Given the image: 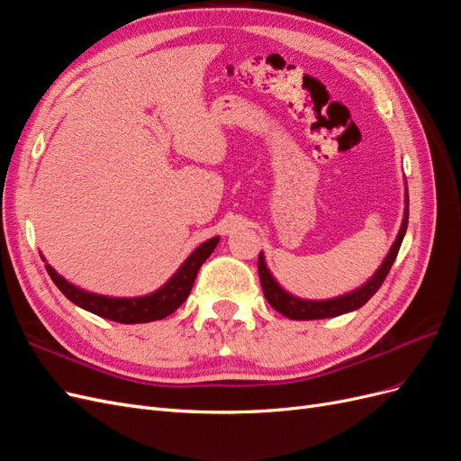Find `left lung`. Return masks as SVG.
Here are the masks:
<instances>
[{
  "label": "left lung",
  "mask_w": 461,
  "mask_h": 461,
  "mask_svg": "<svg viewBox=\"0 0 461 461\" xmlns=\"http://www.w3.org/2000/svg\"><path fill=\"white\" fill-rule=\"evenodd\" d=\"M406 202H408V198H406ZM408 215H410V212H408V207H406V215H403V222H402L400 232H398V239H396L393 249H390V252H388L386 259L383 261L381 269L373 275L371 281H367L359 290L352 292V294H346V296L334 298V300L308 302V300H300V298H294V296L286 294V292L275 283V278L271 276L267 265H265L263 256L259 254L258 273H259V281H261L265 300H267L271 308L276 310L278 313H283L288 319H298V321L300 319L305 321V319L337 317V315H342V313H348V312H354V310L361 308V305L367 303L371 300V296L375 294V292L381 288V285L384 283V278H386L390 267H393V263H394V259L398 256V249H400L402 240H403V234H406V229H408Z\"/></svg>",
  "instance_id": "8db88e82"
}]
</instances>
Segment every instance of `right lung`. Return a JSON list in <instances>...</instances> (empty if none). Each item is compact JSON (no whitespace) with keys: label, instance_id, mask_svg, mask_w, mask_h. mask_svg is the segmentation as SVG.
<instances>
[{"label":"right lung","instance_id":"right-lung-1","mask_svg":"<svg viewBox=\"0 0 461 461\" xmlns=\"http://www.w3.org/2000/svg\"><path fill=\"white\" fill-rule=\"evenodd\" d=\"M217 242H219V236L203 242L200 248H196V252L190 254V258L183 263V267L171 276L169 283H167L163 288H159L158 292H153V294L142 296V298H107L100 294H90V292L80 290L71 283H67L65 278L55 273L48 263H46V269L55 286H58L73 303L80 305L82 310L92 312L109 321H117V323H124V325L149 323V321H158L171 315L178 305H183V302L190 294L194 281H196L200 267L203 265V261L212 256Z\"/></svg>","mask_w":461,"mask_h":461}]
</instances>
